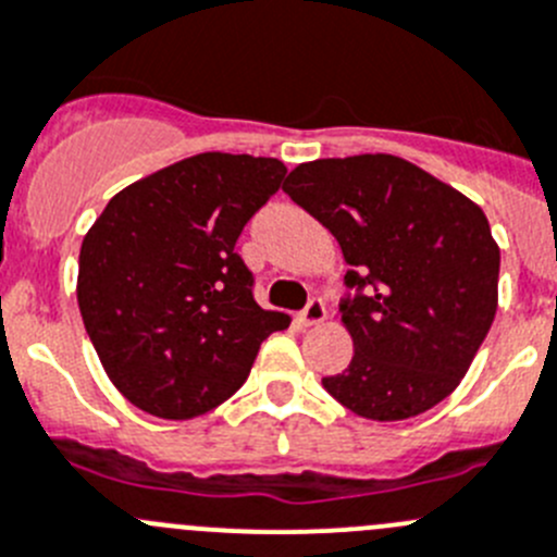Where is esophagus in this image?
<instances>
[{
	"mask_svg": "<svg viewBox=\"0 0 557 557\" xmlns=\"http://www.w3.org/2000/svg\"><path fill=\"white\" fill-rule=\"evenodd\" d=\"M300 320H304L306 325H320V322L325 320V304H322V298H311L309 304H306V309L300 311Z\"/></svg>",
	"mask_w": 557,
	"mask_h": 557,
	"instance_id": "34e87169",
	"label": "esophagus"
}]
</instances>
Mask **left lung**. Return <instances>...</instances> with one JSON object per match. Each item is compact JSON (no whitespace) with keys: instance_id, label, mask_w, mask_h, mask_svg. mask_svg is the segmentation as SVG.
<instances>
[{"instance_id":"1","label":"left lung","mask_w":557,"mask_h":557,"mask_svg":"<svg viewBox=\"0 0 557 557\" xmlns=\"http://www.w3.org/2000/svg\"><path fill=\"white\" fill-rule=\"evenodd\" d=\"M284 190L338 240L349 264L342 322L355 355L322 377L355 416L405 421L468 374L497 311L500 248L484 210L405 158H320Z\"/></svg>"}]
</instances>
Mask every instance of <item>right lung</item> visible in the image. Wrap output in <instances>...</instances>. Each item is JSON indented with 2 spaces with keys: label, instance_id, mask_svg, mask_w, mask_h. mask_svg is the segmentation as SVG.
I'll use <instances>...</instances> for the list:
<instances>
[{
  "label": "right lung",
  "instance_id": "add662e5",
  "mask_svg": "<svg viewBox=\"0 0 557 557\" xmlns=\"http://www.w3.org/2000/svg\"><path fill=\"white\" fill-rule=\"evenodd\" d=\"M278 158L199 152L123 188L84 235L76 298L114 388L185 421L246 383L259 344L289 317L253 300L235 251L278 190Z\"/></svg>",
  "mask_w": 557,
  "mask_h": 557
}]
</instances>
